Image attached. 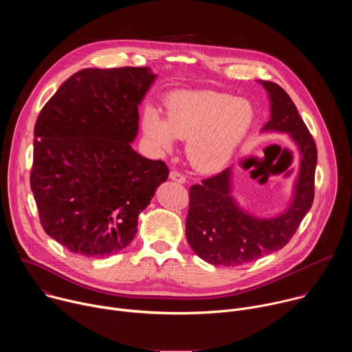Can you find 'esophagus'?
<instances>
[{"instance_id": "1", "label": "esophagus", "mask_w": 352, "mask_h": 352, "mask_svg": "<svg viewBox=\"0 0 352 352\" xmlns=\"http://www.w3.org/2000/svg\"><path fill=\"white\" fill-rule=\"evenodd\" d=\"M170 178H171L173 181L178 182V184H185V182H186V178H185L179 171H175V170L170 173Z\"/></svg>"}]
</instances>
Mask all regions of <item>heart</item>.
I'll use <instances>...</instances> for the list:
<instances>
[{"label": "heart", "instance_id": "1", "mask_svg": "<svg viewBox=\"0 0 352 352\" xmlns=\"http://www.w3.org/2000/svg\"><path fill=\"white\" fill-rule=\"evenodd\" d=\"M166 109L167 118L155 109L146 111L144 135L164 150L173 147L175 138L188 139V157L202 171L228 164L255 120L248 100L212 90L173 93Z\"/></svg>", "mask_w": 352, "mask_h": 352}]
</instances>
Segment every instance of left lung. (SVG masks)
<instances>
[{"label": "left lung", "instance_id": "1", "mask_svg": "<svg viewBox=\"0 0 352 352\" xmlns=\"http://www.w3.org/2000/svg\"><path fill=\"white\" fill-rule=\"evenodd\" d=\"M270 98L263 131L287 132L300 153V167L288 209L272 219L242 210L231 196V168L189 188L186 239L193 252L214 266H241L284 248L309 212L315 197L318 148L287 91L262 80Z\"/></svg>", "mask_w": 352, "mask_h": 352}]
</instances>
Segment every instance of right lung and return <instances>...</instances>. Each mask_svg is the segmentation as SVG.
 Here are the masks:
<instances>
[{
	"label": "right lung",
	"mask_w": 352,
	"mask_h": 352,
	"mask_svg": "<svg viewBox=\"0 0 352 352\" xmlns=\"http://www.w3.org/2000/svg\"><path fill=\"white\" fill-rule=\"evenodd\" d=\"M155 78L148 68H86L37 117L30 188L44 231L74 254L125 249L139 213L168 178L164 162L131 147L138 106Z\"/></svg>",
	"instance_id": "1"
}]
</instances>
